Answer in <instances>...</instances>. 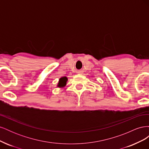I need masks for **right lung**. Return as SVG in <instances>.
Masks as SVG:
<instances>
[{
  "label": "right lung",
  "mask_w": 149,
  "mask_h": 149,
  "mask_svg": "<svg viewBox=\"0 0 149 149\" xmlns=\"http://www.w3.org/2000/svg\"><path fill=\"white\" fill-rule=\"evenodd\" d=\"M67 80H68V78L66 77V76L61 78L59 80V83H58L57 86L59 88H63V87L65 86V85L66 84Z\"/></svg>",
  "instance_id": "right-lung-1"
}]
</instances>
